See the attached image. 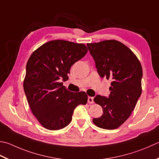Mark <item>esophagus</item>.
I'll return each mask as SVG.
<instances>
[{
  "label": "esophagus",
  "mask_w": 159,
  "mask_h": 159,
  "mask_svg": "<svg viewBox=\"0 0 159 159\" xmlns=\"http://www.w3.org/2000/svg\"><path fill=\"white\" fill-rule=\"evenodd\" d=\"M88 103H89V104L94 103V98L91 97V96H89L88 99Z\"/></svg>",
  "instance_id": "34e87169"
}]
</instances>
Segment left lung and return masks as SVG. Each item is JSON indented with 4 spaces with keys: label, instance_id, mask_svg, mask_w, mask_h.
Masks as SVG:
<instances>
[{
    "label": "left lung",
    "instance_id": "obj_1",
    "mask_svg": "<svg viewBox=\"0 0 159 159\" xmlns=\"http://www.w3.org/2000/svg\"><path fill=\"white\" fill-rule=\"evenodd\" d=\"M87 46L99 76L112 80L108 97L97 95L94 98L103 114L93 119V123L102 129H116L129 117L141 96V65L131 49L117 40L88 43Z\"/></svg>",
    "mask_w": 159,
    "mask_h": 159
}]
</instances>
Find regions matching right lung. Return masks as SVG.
Returning a JSON list of instances; mask_svg holds the SVG:
<instances>
[{
  "label": "right lung",
  "instance_id": "add662e5",
  "mask_svg": "<svg viewBox=\"0 0 159 159\" xmlns=\"http://www.w3.org/2000/svg\"><path fill=\"white\" fill-rule=\"evenodd\" d=\"M87 52L84 44L55 40L43 44L30 56L24 91L33 114L45 128H64L70 123L74 109L88 102L85 92H70L60 83L68 80L70 67Z\"/></svg>",
  "mask_w": 159,
  "mask_h": 159
}]
</instances>
